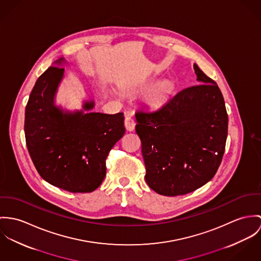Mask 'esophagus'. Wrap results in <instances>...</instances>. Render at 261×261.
<instances>
[{
    "mask_svg": "<svg viewBox=\"0 0 261 261\" xmlns=\"http://www.w3.org/2000/svg\"><path fill=\"white\" fill-rule=\"evenodd\" d=\"M124 124H125L126 130H128V131H133L134 128H135V121H134V119L132 117L129 116V115L125 117Z\"/></svg>",
    "mask_w": 261,
    "mask_h": 261,
    "instance_id": "34e87169",
    "label": "esophagus"
}]
</instances>
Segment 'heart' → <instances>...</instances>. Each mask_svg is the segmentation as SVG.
I'll return each mask as SVG.
<instances>
[{
    "label": "heart",
    "mask_w": 261,
    "mask_h": 261,
    "mask_svg": "<svg viewBox=\"0 0 261 261\" xmlns=\"http://www.w3.org/2000/svg\"><path fill=\"white\" fill-rule=\"evenodd\" d=\"M170 90L171 84L169 82H163L147 95V101L152 105H157L168 95Z\"/></svg>",
    "instance_id": "1"
}]
</instances>
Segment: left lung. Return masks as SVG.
<instances>
[{
    "instance_id": "obj_1",
    "label": "left lung",
    "mask_w": 261,
    "mask_h": 261,
    "mask_svg": "<svg viewBox=\"0 0 261 261\" xmlns=\"http://www.w3.org/2000/svg\"><path fill=\"white\" fill-rule=\"evenodd\" d=\"M201 84L185 88L161 107L136 113L149 187L164 196L190 193L210 181L225 150L228 115L215 81L193 65Z\"/></svg>"
}]
</instances>
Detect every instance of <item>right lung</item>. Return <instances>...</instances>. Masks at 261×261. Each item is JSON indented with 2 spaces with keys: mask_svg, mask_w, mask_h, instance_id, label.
I'll use <instances>...</instances> for the list:
<instances>
[{
  "mask_svg": "<svg viewBox=\"0 0 261 261\" xmlns=\"http://www.w3.org/2000/svg\"><path fill=\"white\" fill-rule=\"evenodd\" d=\"M64 58L55 63L61 64ZM49 67L37 80L25 111V137L31 159L48 183L73 193L97 189L106 175V158L124 133L123 113L64 112L54 98L64 68ZM94 102H85L84 110Z\"/></svg>",
  "mask_w": 261,
  "mask_h": 261,
  "instance_id": "add662e5",
  "label": "right lung"
}]
</instances>
